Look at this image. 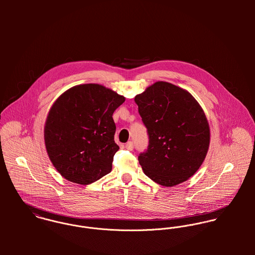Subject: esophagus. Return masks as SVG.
<instances>
[{
	"instance_id": "esophagus-1",
	"label": "esophagus",
	"mask_w": 255,
	"mask_h": 255,
	"mask_svg": "<svg viewBox=\"0 0 255 255\" xmlns=\"http://www.w3.org/2000/svg\"><path fill=\"white\" fill-rule=\"evenodd\" d=\"M126 148H127L128 150H129V151L133 150V143H132L131 141H128V142L126 144Z\"/></svg>"
}]
</instances>
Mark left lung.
<instances>
[{"label": "left lung", "instance_id": "left-lung-1", "mask_svg": "<svg viewBox=\"0 0 255 255\" xmlns=\"http://www.w3.org/2000/svg\"><path fill=\"white\" fill-rule=\"evenodd\" d=\"M149 135L138 156L147 177L163 186L187 181L202 165L210 144L205 113L185 89L157 81L134 97Z\"/></svg>", "mask_w": 255, "mask_h": 255}]
</instances>
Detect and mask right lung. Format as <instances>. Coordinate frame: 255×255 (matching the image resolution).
I'll list each match as a JSON object with an SVG mask.
<instances>
[{
    "label": "right lung",
    "mask_w": 255,
    "mask_h": 255,
    "mask_svg": "<svg viewBox=\"0 0 255 255\" xmlns=\"http://www.w3.org/2000/svg\"><path fill=\"white\" fill-rule=\"evenodd\" d=\"M126 98L101 84L75 85L61 94L48 113L44 140L56 170L69 182L89 184L112 171L115 110Z\"/></svg>",
    "instance_id": "right-lung-1"
}]
</instances>
